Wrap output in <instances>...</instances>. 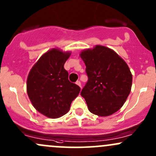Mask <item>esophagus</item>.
<instances>
[{
	"label": "esophagus",
	"instance_id": "obj_1",
	"mask_svg": "<svg viewBox=\"0 0 156 156\" xmlns=\"http://www.w3.org/2000/svg\"><path fill=\"white\" fill-rule=\"evenodd\" d=\"M76 84L77 85H79V86H80V88H81V83H80V81H76Z\"/></svg>",
	"mask_w": 156,
	"mask_h": 156
}]
</instances>
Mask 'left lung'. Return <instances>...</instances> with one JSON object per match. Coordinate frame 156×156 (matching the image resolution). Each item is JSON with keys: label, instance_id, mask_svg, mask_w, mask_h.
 Segmentation results:
<instances>
[{"label": "left lung", "instance_id": "8db88e82", "mask_svg": "<svg viewBox=\"0 0 156 156\" xmlns=\"http://www.w3.org/2000/svg\"><path fill=\"white\" fill-rule=\"evenodd\" d=\"M88 82L81 91L88 110L100 117L118 111L131 91L132 75L124 60L113 50L101 45L80 53Z\"/></svg>", "mask_w": 156, "mask_h": 156}]
</instances>
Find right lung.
Wrapping results in <instances>:
<instances>
[{"label": "right lung", "mask_w": 156, "mask_h": 156, "mask_svg": "<svg viewBox=\"0 0 156 156\" xmlns=\"http://www.w3.org/2000/svg\"><path fill=\"white\" fill-rule=\"evenodd\" d=\"M71 52L53 48L40 57L28 75L27 92L38 112L50 118H58L70 109L80 88L68 80L64 65Z\"/></svg>", "instance_id": "1"}]
</instances>
